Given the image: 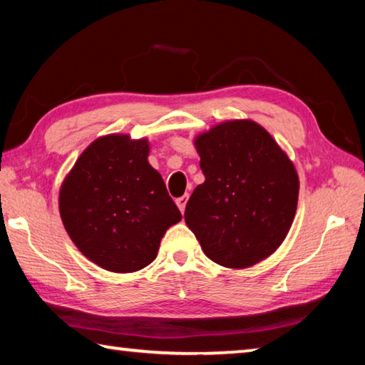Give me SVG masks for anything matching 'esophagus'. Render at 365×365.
Returning <instances> with one entry per match:
<instances>
[{
	"instance_id": "1",
	"label": "esophagus",
	"mask_w": 365,
	"mask_h": 365,
	"mask_svg": "<svg viewBox=\"0 0 365 365\" xmlns=\"http://www.w3.org/2000/svg\"><path fill=\"white\" fill-rule=\"evenodd\" d=\"M187 201H188V195H183V196H180V197H177V201H175L182 214L185 212V206H187Z\"/></svg>"
}]
</instances>
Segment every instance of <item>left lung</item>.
Here are the masks:
<instances>
[{
	"mask_svg": "<svg viewBox=\"0 0 365 365\" xmlns=\"http://www.w3.org/2000/svg\"><path fill=\"white\" fill-rule=\"evenodd\" d=\"M205 183L185 222L205 255L224 267L255 265L279 248L292 227L299 180L274 138L251 120L215 125L196 138Z\"/></svg>",
	"mask_w": 365,
	"mask_h": 365,
	"instance_id": "obj_1",
	"label": "left lung"
}]
</instances>
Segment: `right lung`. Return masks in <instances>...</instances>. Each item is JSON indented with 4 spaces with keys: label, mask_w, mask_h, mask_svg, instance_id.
I'll use <instances>...</instances> for the list:
<instances>
[{
    "label": "right lung",
    "mask_w": 365,
    "mask_h": 365,
    "mask_svg": "<svg viewBox=\"0 0 365 365\" xmlns=\"http://www.w3.org/2000/svg\"><path fill=\"white\" fill-rule=\"evenodd\" d=\"M148 153L146 140L98 138L61 188L59 211L72 242L110 272L125 274L151 264L165 230L182 219Z\"/></svg>",
    "instance_id": "1"
}]
</instances>
